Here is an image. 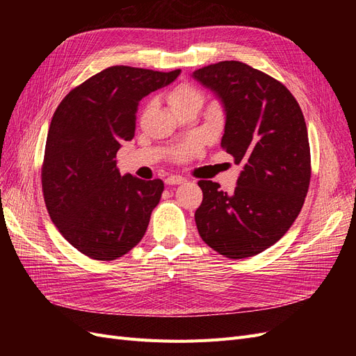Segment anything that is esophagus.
<instances>
[{
    "label": "esophagus",
    "mask_w": 356,
    "mask_h": 356,
    "mask_svg": "<svg viewBox=\"0 0 356 356\" xmlns=\"http://www.w3.org/2000/svg\"><path fill=\"white\" fill-rule=\"evenodd\" d=\"M165 182L169 186H177V184H182V182H186V178L179 177V175H169Z\"/></svg>",
    "instance_id": "esophagus-1"
}]
</instances>
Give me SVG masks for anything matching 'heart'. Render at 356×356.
Returning a JSON list of instances; mask_svg holds the SVG:
<instances>
[{
  "label": "heart",
  "instance_id": "1",
  "mask_svg": "<svg viewBox=\"0 0 356 356\" xmlns=\"http://www.w3.org/2000/svg\"><path fill=\"white\" fill-rule=\"evenodd\" d=\"M168 101L172 110H177L179 106H186V105H199L202 106L203 104V95L193 86L188 84H182L172 90L168 96ZM196 148V143H190L187 145H184L182 148H179L177 152L178 157H186L190 153L195 152Z\"/></svg>",
  "mask_w": 356,
  "mask_h": 356
}]
</instances>
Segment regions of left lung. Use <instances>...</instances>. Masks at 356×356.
Here are the masks:
<instances>
[{
    "label": "left lung",
    "instance_id": "1",
    "mask_svg": "<svg viewBox=\"0 0 356 356\" xmlns=\"http://www.w3.org/2000/svg\"><path fill=\"white\" fill-rule=\"evenodd\" d=\"M193 79L220 99L221 147L242 166L230 195L218 182L199 181V234L229 258L257 255L282 238L303 208L310 182L303 113L282 83L239 60L203 67Z\"/></svg>",
    "mask_w": 356,
    "mask_h": 356
}]
</instances>
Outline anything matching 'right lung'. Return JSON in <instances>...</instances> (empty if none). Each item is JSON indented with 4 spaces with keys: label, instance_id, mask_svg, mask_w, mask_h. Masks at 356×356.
Masks as SVG:
<instances>
[{
    "label": "right lung",
    "instance_id": "add662e5",
    "mask_svg": "<svg viewBox=\"0 0 356 356\" xmlns=\"http://www.w3.org/2000/svg\"><path fill=\"white\" fill-rule=\"evenodd\" d=\"M179 72L110 67L53 114L41 170L46 208L63 238L93 260H115L144 238L163 181L122 177L115 154L135 135L139 101Z\"/></svg>",
    "mask_w": 356,
    "mask_h": 356
}]
</instances>
